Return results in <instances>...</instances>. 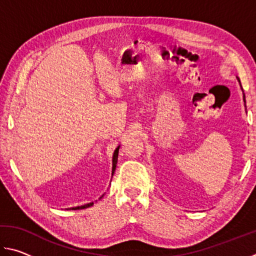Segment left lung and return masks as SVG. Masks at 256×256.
<instances>
[{"label":"left lung","instance_id":"left-lung-1","mask_svg":"<svg viewBox=\"0 0 256 256\" xmlns=\"http://www.w3.org/2000/svg\"><path fill=\"white\" fill-rule=\"evenodd\" d=\"M238 81H240V80H238ZM244 102H245V94H244Z\"/></svg>","mask_w":256,"mask_h":256}]
</instances>
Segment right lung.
I'll list each match as a JSON object with an SVG mask.
<instances>
[{
	"label": "right lung",
	"mask_w": 256,
	"mask_h": 256,
	"mask_svg": "<svg viewBox=\"0 0 256 256\" xmlns=\"http://www.w3.org/2000/svg\"><path fill=\"white\" fill-rule=\"evenodd\" d=\"M118 149H120V146L116 148V150L114 151V156H112V175H114V172H115V168H116V164H118ZM94 204V202L92 203H86L84 206H76V208H72V210H80V209H86V208H89Z\"/></svg>",
	"instance_id": "1"
}]
</instances>
